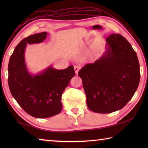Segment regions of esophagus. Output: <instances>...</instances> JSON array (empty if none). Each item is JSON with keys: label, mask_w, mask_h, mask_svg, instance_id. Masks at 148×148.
<instances>
[{"label": "esophagus", "mask_w": 148, "mask_h": 148, "mask_svg": "<svg viewBox=\"0 0 148 148\" xmlns=\"http://www.w3.org/2000/svg\"><path fill=\"white\" fill-rule=\"evenodd\" d=\"M74 69L75 73H76V74H78V71H79V70L80 69V67H79V66H75Z\"/></svg>", "instance_id": "obj_1"}]
</instances>
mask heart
I'll return each mask as SVG.
<instances>
[{
  "instance_id": "1",
  "label": "heart",
  "mask_w": 148,
  "mask_h": 148,
  "mask_svg": "<svg viewBox=\"0 0 148 148\" xmlns=\"http://www.w3.org/2000/svg\"><path fill=\"white\" fill-rule=\"evenodd\" d=\"M97 45H93L92 46V48H91V51H90L91 54H92V53H93V52H95V51H96V50H97Z\"/></svg>"
}]
</instances>
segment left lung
Wrapping results in <instances>:
<instances>
[{
    "instance_id": "obj_1",
    "label": "left lung",
    "mask_w": 148,
    "mask_h": 148,
    "mask_svg": "<svg viewBox=\"0 0 148 148\" xmlns=\"http://www.w3.org/2000/svg\"><path fill=\"white\" fill-rule=\"evenodd\" d=\"M106 42V51L100 58L78 72L88 108L103 114L123 108L132 98L140 80L139 60L128 40L112 34Z\"/></svg>"
}]
</instances>
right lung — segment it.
<instances>
[{
	"instance_id": "add662e5",
	"label": "right lung",
	"mask_w": 148,
	"mask_h": 148,
	"mask_svg": "<svg viewBox=\"0 0 148 148\" xmlns=\"http://www.w3.org/2000/svg\"><path fill=\"white\" fill-rule=\"evenodd\" d=\"M47 32L31 35L16 46L8 65V84L14 99L33 117L46 118L59 114L62 109L63 92L74 76L72 65L58 70L48 66L37 74L29 72L25 62L27 44L42 42Z\"/></svg>"
}]
</instances>
